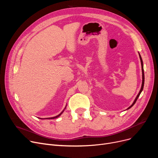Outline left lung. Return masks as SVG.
Listing matches in <instances>:
<instances>
[{
  "label": "left lung",
  "mask_w": 158,
  "mask_h": 158,
  "mask_svg": "<svg viewBox=\"0 0 158 158\" xmlns=\"http://www.w3.org/2000/svg\"><path fill=\"white\" fill-rule=\"evenodd\" d=\"M138 53H139V52H138ZM139 58H140L141 64H142V87H141V89H140V90H139V94H138V95L136 96V98H135V100L134 101L133 103L132 104V105H131V106H129V107H128L127 110H129V108H131V107L132 106H133V105H134V104L136 103V101H137V99H138V98L139 97V96L140 94L142 93V90H143V86H144V81H145V76H144V71H143V61H142V57H141V56H140L139 53Z\"/></svg>",
  "instance_id": "left-lung-1"
}]
</instances>
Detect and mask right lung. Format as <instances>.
<instances>
[{
	"label": "right lung",
	"mask_w": 158,
	"mask_h": 158,
	"mask_svg": "<svg viewBox=\"0 0 158 158\" xmlns=\"http://www.w3.org/2000/svg\"><path fill=\"white\" fill-rule=\"evenodd\" d=\"M66 107H64V109L63 110V111L60 113V114H59L58 115H57V116H56V117H51V118H44V119H54V118H57V117H59L63 113V111H64V110L66 109ZM40 119H44V118H40Z\"/></svg>",
	"instance_id": "obj_1"
}]
</instances>
